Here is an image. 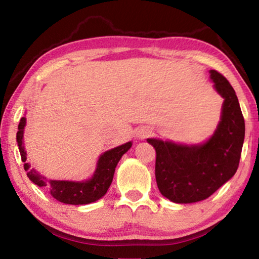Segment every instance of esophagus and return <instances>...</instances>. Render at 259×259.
Returning <instances> with one entry per match:
<instances>
[{
  "label": "esophagus",
  "mask_w": 259,
  "mask_h": 259,
  "mask_svg": "<svg viewBox=\"0 0 259 259\" xmlns=\"http://www.w3.org/2000/svg\"><path fill=\"white\" fill-rule=\"evenodd\" d=\"M151 134H152V130H151V129L142 128V129H139V130L137 131V137H138L139 139H144V138L148 137V136H150Z\"/></svg>",
  "instance_id": "obj_1"
}]
</instances>
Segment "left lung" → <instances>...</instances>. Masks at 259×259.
<instances>
[{
	"instance_id": "8db88e82",
	"label": "left lung",
	"mask_w": 259,
	"mask_h": 259,
	"mask_svg": "<svg viewBox=\"0 0 259 259\" xmlns=\"http://www.w3.org/2000/svg\"><path fill=\"white\" fill-rule=\"evenodd\" d=\"M210 78L224 98L219 124L207 142L182 145L148 138L155 148V178L161 194L175 203H193L212 195L234 176L244 140V119L235 91L214 69Z\"/></svg>"
}]
</instances>
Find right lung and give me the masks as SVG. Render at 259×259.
Here are the masks:
<instances>
[{
    "label": "right lung",
    "mask_w": 259,
    "mask_h": 259,
    "mask_svg": "<svg viewBox=\"0 0 259 259\" xmlns=\"http://www.w3.org/2000/svg\"><path fill=\"white\" fill-rule=\"evenodd\" d=\"M26 125V117H21L17 133V143H18L21 160L24 162V169L27 172V177L35 185L47 187L48 192L59 201L67 204H88L106 194L108 187L111 186L114 172L122 155L129 151L133 143L128 142L123 145L117 146L106 151L100 155L97 162V168L94 176L88 181L69 182V181H48L38 174L30 164L26 162V151L24 147V128Z\"/></svg>",
    "instance_id": "obj_1"
}]
</instances>
